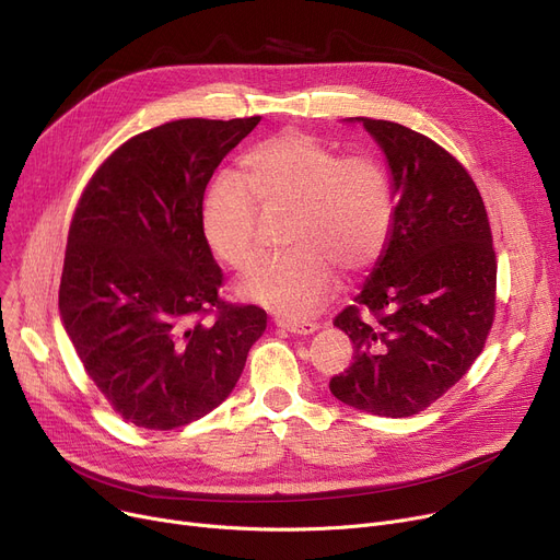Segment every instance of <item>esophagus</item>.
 <instances>
[{"instance_id":"34e87169","label":"esophagus","mask_w":560,"mask_h":560,"mask_svg":"<svg viewBox=\"0 0 560 560\" xmlns=\"http://www.w3.org/2000/svg\"><path fill=\"white\" fill-rule=\"evenodd\" d=\"M277 327L285 329L290 334H298V336H311V334H315L319 329L317 322H311V319H283V317L277 319Z\"/></svg>"}]
</instances>
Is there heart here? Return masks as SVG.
<instances>
[{
    "mask_svg": "<svg viewBox=\"0 0 560 560\" xmlns=\"http://www.w3.org/2000/svg\"><path fill=\"white\" fill-rule=\"evenodd\" d=\"M265 209H290L283 238L292 247L265 258L238 292L285 319L313 315L340 283V270L363 272L386 252L395 224L388 167L370 154L342 156L302 131H283L243 156L203 201V235L220 260L247 270L260 254Z\"/></svg>",
    "mask_w": 560,
    "mask_h": 560,
    "instance_id": "obj_1",
    "label": "heart"
}]
</instances>
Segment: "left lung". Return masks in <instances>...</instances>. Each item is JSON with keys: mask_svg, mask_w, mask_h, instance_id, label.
<instances>
[{"mask_svg": "<svg viewBox=\"0 0 560 560\" xmlns=\"http://www.w3.org/2000/svg\"><path fill=\"white\" fill-rule=\"evenodd\" d=\"M347 122H361L384 152L397 211L357 306L334 322L354 342V363L329 388L365 413L408 418L458 384L486 345L497 285L490 222L472 176L438 142L388 120Z\"/></svg>", "mask_w": 560, "mask_h": 560, "instance_id": "obj_1", "label": "left lung"}]
</instances>
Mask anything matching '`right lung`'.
I'll list each match as a JSON object with an SVG mask.
<instances>
[{
  "label": "right lung",
  "instance_id": "add662e5",
  "mask_svg": "<svg viewBox=\"0 0 560 560\" xmlns=\"http://www.w3.org/2000/svg\"><path fill=\"white\" fill-rule=\"evenodd\" d=\"M258 122L190 117L138 133L81 195L58 311L88 376L136 427L167 431L211 413L268 327L262 308L220 300L201 222L213 172Z\"/></svg>",
  "mask_w": 560,
  "mask_h": 560
}]
</instances>
